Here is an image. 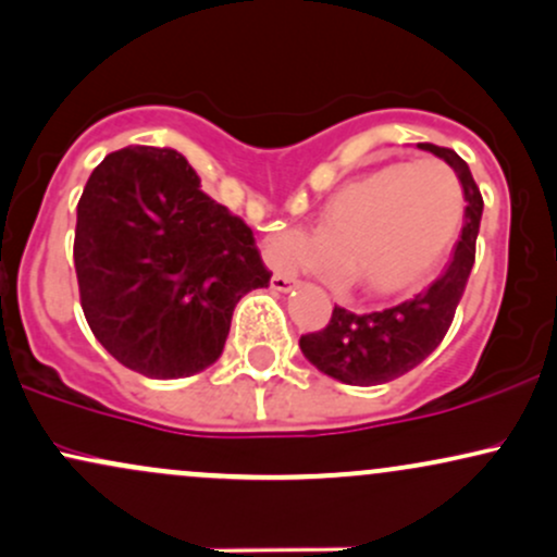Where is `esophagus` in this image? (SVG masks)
<instances>
[{"mask_svg":"<svg viewBox=\"0 0 557 557\" xmlns=\"http://www.w3.org/2000/svg\"><path fill=\"white\" fill-rule=\"evenodd\" d=\"M272 290H280V293H287L290 287H296V280L287 277V274H274L272 277Z\"/></svg>","mask_w":557,"mask_h":557,"instance_id":"obj_1","label":"esophagus"}]
</instances>
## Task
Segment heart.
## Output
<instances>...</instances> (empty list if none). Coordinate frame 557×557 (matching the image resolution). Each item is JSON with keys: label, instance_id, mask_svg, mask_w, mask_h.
<instances>
[{"label": "heart", "instance_id": "obj_1", "mask_svg": "<svg viewBox=\"0 0 557 557\" xmlns=\"http://www.w3.org/2000/svg\"><path fill=\"white\" fill-rule=\"evenodd\" d=\"M463 207V185L443 159L382 164L343 183L324 203L317 230L272 233L270 257L277 264L330 267V283L343 293L393 296L443 257Z\"/></svg>", "mask_w": 557, "mask_h": 557}]
</instances>
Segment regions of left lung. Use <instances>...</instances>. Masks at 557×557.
Segmentation results:
<instances>
[{"instance_id": "8db88e82", "label": "left lung", "mask_w": 557, "mask_h": 557, "mask_svg": "<svg viewBox=\"0 0 557 557\" xmlns=\"http://www.w3.org/2000/svg\"><path fill=\"white\" fill-rule=\"evenodd\" d=\"M419 149L445 159L463 185L466 212L461 238L453 248L443 274L419 296L372 314H354L343 306H335L327 327L300 335L298 345L306 359L319 372L345 385H385L419 367L443 343L474 267L484 201L469 164L445 146L419 144Z\"/></svg>"}]
</instances>
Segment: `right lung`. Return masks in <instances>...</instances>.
I'll use <instances>...</instances> for the list:
<instances>
[{
    "label": "right lung",
    "mask_w": 557,
    "mask_h": 557,
    "mask_svg": "<svg viewBox=\"0 0 557 557\" xmlns=\"http://www.w3.org/2000/svg\"><path fill=\"white\" fill-rule=\"evenodd\" d=\"M73 259L96 341L154 380L212 367L235 304L272 277L251 227L203 194L181 151L157 146L112 151L91 172Z\"/></svg>",
    "instance_id": "add662e5"
}]
</instances>
